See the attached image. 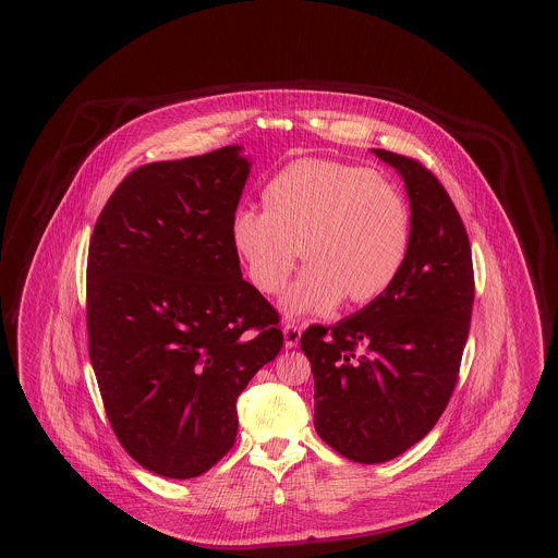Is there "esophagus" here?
I'll use <instances>...</instances> for the list:
<instances>
[{
	"mask_svg": "<svg viewBox=\"0 0 558 558\" xmlns=\"http://www.w3.org/2000/svg\"><path fill=\"white\" fill-rule=\"evenodd\" d=\"M282 332H284V347H287V349L299 345V341H301V328H299L296 324H287Z\"/></svg>",
	"mask_w": 558,
	"mask_h": 558,
	"instance_id": "34e87169",
	"label": "esophagus"
}]
</instances>
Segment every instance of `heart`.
I'll return each mask as SVG.
<instances>
[{
	"instance_id": "obj_1",
	"label": "heart",
	"mask_w": 558,
	"mask_h": 558,
	"mask_svg": "<svg viewBox=\"0 0 558 558\" xmlns=\"http://www.w3.org/2000/svg\"><path fill=\"white\" fill-rule=\"evenodd\" d=\"M264 203L266 211L236 209L230 234L251 282L267 294L284 291L301 253L310 262L280 303L287 318L330 312L345 296L372 301L398 280L412 240L410 209L371 169L296 160L269 180Z\"/></svg>"
}]
</instances>
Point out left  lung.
I'll use <instances>...</instances> for the list:
<instances>
[{
	"instance_id": "left-lung-1",
	"label": "left lung",
	"mask_w": 558,
	"mask_h": 558,
	"mask_svg": "<svg viewBox=\"0 0 558 558\" xmlns=\"http://www.w3.org/2000/svg\"><path fill=\"white\" fill-rule=\"evenodd\" d=\"M372 155L398 171L410 198L408 259L355 316L301 337L314 372V426L360 464L398 458L439 421L475 299L471 244L450 194L418 160L376 148Z\"/></svg>"
}]
</instances>
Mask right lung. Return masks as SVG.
I'll return each instance as SVG.
<instances>
[{
    "label": "right lung",
    "instance_id": "1",
    "mask_svg": "<svg viewBox=\"0 0 558 558\" xmlns=\"http://www.w3.org/2000/svg\"><path fill=\"white\" fill-rule=\"evenodd\" d=\"M248 173L236 144L144 165L89 242V360L114 435L159 477H198L230 451L236 399L282 347L230 234Z\"/></svg>",
    "mask_w": 558,
    "mask_h": 558
}]
</instances>
